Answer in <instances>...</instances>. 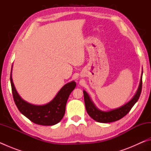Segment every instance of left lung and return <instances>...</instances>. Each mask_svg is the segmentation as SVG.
Masks as SVG:
<instances>
[{
  "instance_id": "8db88e82",
  "label": "left lung",
  "mask_w": 151,
  "mask_h": 151,
  "mask_svg": "<svg viewBox=\"0 0 151 151\" xmlns=\"http://www.w3.org/2000/svg\"><path fill=\"white\" fill-rule=\"evenodd\" d=\"M142 68L141 76H140V83L139 87H138L136 93L134 94L133 97L125 103L123 105L118 107L116 109H111L109 111H102L99 109L94 104L93 101L91 100L90 96L86 92L83 90L84 94V100H85V104L86 110L87 113L92 119L96 122H101V123H108V122H112L116 121L124 117L129 112L131 111L132 107L139 100V96L141 93L142 90Z\"/></svg>"
}]
</instances>
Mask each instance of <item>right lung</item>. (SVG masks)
Masks as SVG:
<instances>
[{"label":"right lung","instance_id":"obj_1","mask_svg":"<svg viewBox=\"0 0 151 151\" xmlns=\"http://www.w3.org/2000/svg\"><path fill=\"white\" fill-rule=\"evenodd\" d=\"M12 66L11 73L12 92L14 103L19 111L35 124L52 126L58 123L65 115L66 102L76 85L75 82L73 81L65 84L49 103L37 105L28 103L20 97L12 81Z\"/></svg>","mask_w":151,"mask_h":151}]
</instances>
